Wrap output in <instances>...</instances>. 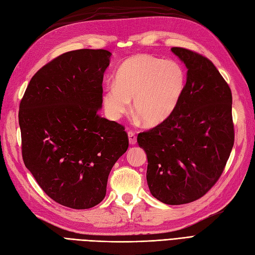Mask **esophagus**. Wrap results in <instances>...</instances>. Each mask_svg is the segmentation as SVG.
I'll use <instances>...</instances> for the list:
<instances>
[{
    "label": "esophagus",
    "instance_id": "esophagus-1",
    "mask_svg": "<svg viewBox=\"0 0 255 255\" xmlns=\"http://www.w3.org/2000/svg\"><path fill=\"white\" fill-rule=\"evenodd\" d=\"M128 141H129V145H135L136 141H137V138H136V135L135 133L129 131L128 133Z\"/></svg>",
    "mask_w": 255,
    "mask_h": 255
}]
</instances>
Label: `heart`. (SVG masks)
Here are the masks:
<instances>
[{"label": "heart", "instance_id": "heart-1", "mask_svg": "<svg viewBox=\"0 0 255 255\" xmlns=\"http://www.w3.org/2000/svg\"><path fill=\"white\" fill-rule=\"evenodd\" d=\"M186 86V71L176 60L148 54L124 60L115 84L105 90L104 107L114 120L133 111L147 127H158L169 120L181 102Z\"/></svg>", "mask_w": 255, "mask_h": 255}]
</instances>
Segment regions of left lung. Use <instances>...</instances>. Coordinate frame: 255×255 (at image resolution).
<instances>
[{
  "label": "left lung",
  "instance_id": "obj_1",
  "mask_svg": "<svg viewBox=\"0 0 255 255\" xmlns=\"http://www.w3.org/2000/svg\"><path fill=\"white\" fill-rule=\"evenodd\" d=\"M187 68L181 102L169 120L137 136L147 154L151 195L171 206L204 196L222 175L235 140L232 91L212 61L183 47Z\"/></svg>",
  "mask_w": 255,
  "mask_h": 255
}]
</instances>
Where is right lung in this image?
Wrapping results in <instances>:
<instances>
[{"label": "right lung", "instance_id": "1", "mask_svg": "<svg viewBox=\"0 0 255 255\" xmlns=\"http://www.w3.org/2000/svg\"><path fill=\"white\" fill-rule=\"evenodd\" d=\"M106 49H77L43 66L20 102L24 165L54 201L90 209L106 196L113 166L128 150L121 124L99 115Z\"/></svg>", "mask_w": 255, "mask_h": 255}]
</instances>
